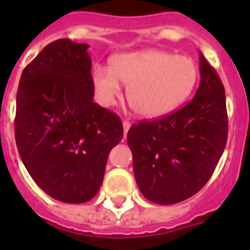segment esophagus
Segmentation results:
<instances>
[{
    "label": "esophagus",
    "mask_w": 250,
    "mask_h": 250,
    "mask_svg": "<svg viewBox=\"0 0 250 250\" xmlns=\"http://www.w3.org/2000/svg\"><path fill=\"white\" fill-rule=\"evenodd\" d=\"M130 127H131L130 122H128V120H123V131H125V135L128 132Z\"/></svg>",
    "instance_id": "esophagus-1"
}]
</instances>
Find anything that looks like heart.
I'll return each instance as SVG.
<instances>
[{"label":"heart","instance_id":"1","mask_svg":"<svg viewBox=\"0 0 250 250\" xmlns=\"http://www.w3.org/2000/svg\"><path fill=\"white\" fill-rule=\"evenodd\" d=\"M198 68L193 59L147 49L115 56L109 66L96 65L92 83L98 100L111 105L128 84L131 108L143 118H159L178 108L193 91Z\"/></svg>","mask_w":250,"mask_h":250}]
</instances>
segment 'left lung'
<instances>
[{"instance_id":"1","label":"left lung","mask_w":250,"mask_h":250,"mask_svg":"<svg viewBox=\"0 0 250 250\" xmlns=\"http://www.w3.org/2000/svg\"><path fill=\"white\" fill-rule=\"evenodd\" d=\"M199 72V87L186 105L132 125L127 134L138 188L154 204H178L198 193L225 150V88L202 53Z\"/></svg>"}]
</instances>
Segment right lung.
Instances as JSON below:
<instances>
[{"instance_id": "1", "label": "right lung", "mask_w": 250, "mask_h": 250, "mask_svg": "<svg viewBox=\"0 0 250 250\" xmlns=\"http://www.w3.org/2000/svg\"><path fill=\"white\" fill-rule=\"evenodd\" d=\"M87 44L60 39L25 66L14 135L26 170L52 198L83 204L102 186L109 151L123 138L116 114L93 102Z\"/></svg>"}]
</instances>
